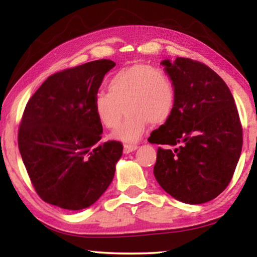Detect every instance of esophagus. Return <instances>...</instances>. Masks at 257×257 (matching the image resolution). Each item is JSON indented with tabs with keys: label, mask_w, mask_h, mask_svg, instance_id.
Returning a JSON list of instances; mask_svg holds the SVG:
<instances>
[{
	"label": "esophagus",
	"mask_w": 257,
	"mask_h": 257,
	"mask_svg": "<svg viewBox=\"0 0 257 257\" xmlns=\"http://www.w3.org/2000/svg\"><path fill=\"white\" fill-rule=\"evenodd\" d=\"M138 149V146L137 145H124V153L127 154L130 152H132V151H135Z\"/></svg>",
	"instance_id": "esophagus-1"
}]
</instances>
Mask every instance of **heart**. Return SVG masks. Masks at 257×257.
I'll return each instance as SVG.
<instances>
[{"mask_svg":"<svg viewBox=\"0 0 257 257\" xmlns=\"http://www.w3.org/2000/svg\"><path fill=\"white\" fill-rule=\"evenodd\" d=\"M107 91L94 96L93 112L104 127L112 130L120 122L125 107L127 117L111 137L126 144L139 142L151 121L166 122L177 104L173 79L147 63L118 70L108 80Z\"/></svg>","mask_w":257,"mask_h":257,"instance_id":"b5f03b06","label":"heart"}]
</instances>
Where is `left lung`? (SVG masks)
I'll return each mask as SVG.
<instances>
[{
    "instance_id": "1",
    "label": "left lung",
    "mask_w": 257,
    "mask_h": 257,
    "mask_svg": "<svg viewBox=\"0 0 257 257\" xmlns=\"http://www.w3.org/2000/svg\"><path fill=\"white\" fill-rule=\"evenodd\" d=\"M161 64L174 82L177 104L149 138L164 145L158 149L154 177L179 201H210L229 185L240 159L243 138L233 94L201 62L177 57Z\"/></svg>"
}]
</instances>
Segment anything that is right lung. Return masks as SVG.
<instances>
[{
	"label": "right lung",
	"instance_id": "obj_1",
	"mask_svg": "<svg viewBox=\"0 0 257 257\" xmlns=\"http://www.w3.org/2000/svg\"><path fill=\"white\" fill-rule=\"evenodd\" d=\"M114 65L99 59L56 72L28 100L19 149L35 191L50 205L86 208L112 182L122 145L100 142L93 99Z\"/></svg>",
	"mask_w": 257,
	"mask_h": 257
}]
</instances>
